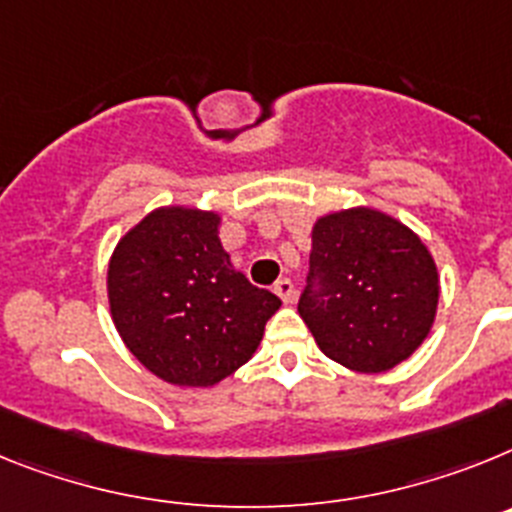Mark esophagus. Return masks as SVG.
<instances>
[{"label": "esophagus", "instance_id": "esophagus-1", "mask_svg": "<svg viewBox=\"0 0 512 512\" xmlns=\"http://www.w3.org/2000/svg\"><path fill=\"white\" fill-rule=\"evenodd\" d=\"M273 291L278 293V296H281L283 304H293V299H296V286H293V283L288 281V278H281V281L275 283Z\"/></svg>", "mask_w": 512, "mask_h": 512}]
</instances>
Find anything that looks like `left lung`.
<instances>
[{"instance_id":"1","label":"left lung","mask_w":512,"mask_h":512,"mask_svg":"<svg viewBox=\"0 0 512 512\" xmlns=\"http://www.w3.org/2000/svg\"><path fill=\"white\" fill-rule=\"evenodd\" d=\"M438 270L415 231L373 208L314 224L299 314L319 350L350 371L407 361L433 327Z\"/></svg>"}]
</instances>
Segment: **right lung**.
Instances as JSON below:
<instances>
[{
	"instance_id": "right-lung-1",
	"label": "right lung",
	"mask_w": 512,
	"mask_h": 512,
	"mask_svg": "<svg viewBox=\"0 0 512 512\" xmlns=\"http://www.w3.org/2000/svg\"><path fill=\"white\" fill-rule=\"evenodd\" d=\"M219 213L157 208L118 242L108 268L115 330L154 376L213 386L250 361L281 299L231 268Z\"/></svg>"
}]
</instances>
